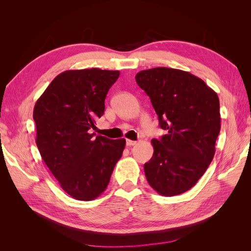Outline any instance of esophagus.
Returning <instances> with one entry per match:
<instances>
[{
    "mask_svg": "<svg viewBox=\"0 0 251 251\" xmlns=\"http://www.w3.org/2000/svg\"><path fill=\"white\" fill-rule=\"evenodd\" d=\"M126 146H127V147H133V146H136V144H137V141H134V140L126 139Z\"/></svg>",
    "mask_w": 251,
    "mask_h": 251,
    "instance_id": "esophagus-1",
    "label": "esophagus"
}]
</instances>
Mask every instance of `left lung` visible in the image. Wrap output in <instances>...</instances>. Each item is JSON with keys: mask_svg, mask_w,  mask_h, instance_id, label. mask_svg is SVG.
<instances>
[{"mask_svg": "<svg viewBox=\"0 0 251 251\" xmlns=\"http://www.w3.org/2000/svg\"><path fill=\"white\" fill-rule=\"evenodd\" d=\"M168 134L153 139L154 154L144 164L149 184L162 196L191 189L206 172L221 128L217 93L186 71L158 67L136 74Z\"/></svg>", "mask_w": 251, "mask_h": 251, "instance_id": "8db88e82", "label": "left lung"}]
</instances>
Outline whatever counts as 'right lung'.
Segmentation results:
<instances>
[{
	"mask_svg": "<svg viewBox=\"0 0 251 251\" xmlns=\"http://www.w3.org/2000/svg\"><path fill=\"white\" fill-rule=\"evenodd\" d=\"M119 71L97 68L58 74L37 100L33 119L44 162L72 198L91 201L107 188L125 139L91 134Z\"/></svg>",
	"mask_w": 251,
	"mask_h": 251,
	"instance_id": "obj_1",
	"label": "right lung"
}]
</instances>
